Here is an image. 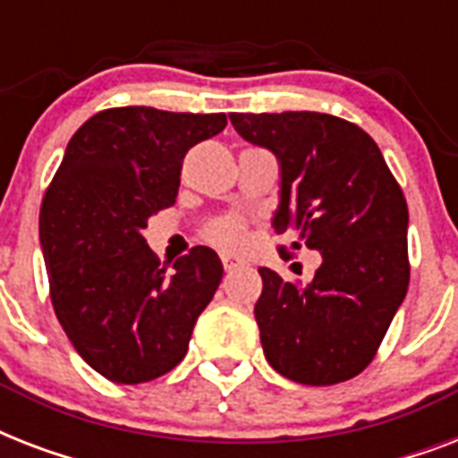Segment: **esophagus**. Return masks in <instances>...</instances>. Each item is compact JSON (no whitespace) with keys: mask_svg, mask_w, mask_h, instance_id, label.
Instances as JSON below:
<instances>
[{"mask_svg":"<svg viewBox=\"0 0 458 458\" xmlns=\"http://www.w3.org/2000/svg\"><path fill=\"white\" fill-rule=\"evenodd\" d=\"M221 261H223V268H225V273H233L235 268H240V266H242V261H240V259L228 257V254H223Z\"/></svg>","mask_w":458,"mask_h":458,"instance_id":"obj_1","label":"esophagus"}]
</instances>
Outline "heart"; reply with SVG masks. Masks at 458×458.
Segmentation results:
<instances>
[{
    "label": "heart",
    "mask_w": 458,
    "mask_h": 458,
    "mask_svg": "<svg viewBox=\"0 0 458 458\" xmlns=\"http://www.w3.org/2000/svg\"><path fill=\"white\" fill-rule=\"evenodd\" d=\"M208 237H211V242H216L223 250H237L244 240V228L242 223L237 221H221L211 228Z\"/></svg>",
    "instance_id": "obj_1"
}]
</instances>
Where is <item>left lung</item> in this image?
Wrapping results in <instances>:
<instances>
[{
    "instance_id": "obj_1",
    "label": "left lung",
    "mask_w": 458,
    "mask_h": 458,
    "mask_svg": "<svg viewBox=\"0 0 458 458\" xmlns=\"http://www.w3.org/2000/svg\"><path fill=\"white\" fill-rule=\"evenodd\" d=\"M237 135L278 158L271 228L320 251L304 287L259 268L254 306L264 354L280 376L335 385L376 356L409 287V208L369 132L316 111L230 114Z\"/></svg>"
}]
</instances>
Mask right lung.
<instances>
[{
	"label": "right lung",
	"instance_id": "1",
	"mask_svg": "<svg viewBox=\"0 0 458 458\" xmlns=\"http://www.w3.org/2000/svg\"><path fill=\"white\" fill-rule=\"evenodd\" d=\"M225 114L152 106L99 111L78 128L39 211V244L61 327L85 361L121 385L175 369L223 278L194 247L161 268L147 221L175 204L182 158L225 128Z\"/></svg>",
	"mask_w": 458,
	"mask_h": 458
}]
</instances>
